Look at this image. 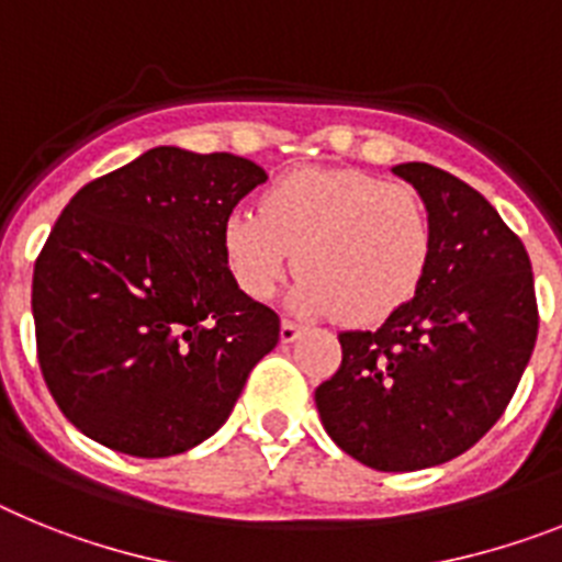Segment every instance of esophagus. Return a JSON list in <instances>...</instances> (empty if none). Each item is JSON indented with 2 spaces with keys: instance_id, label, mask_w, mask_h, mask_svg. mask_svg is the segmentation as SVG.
Masks as SVG:
<instances>
[{
  "instance_id": "obj_1",
  "label": "esophagus",
  "mask_w": 562,
  "mask_h": 562,
  "mask_svg": "<svg viewBox=\"0 0 562 562\" xmlns=\"http://www.w3.org/2000/svg\"><path fill=\"white\" fill-rule=\"evenodd\" d=\"M300 334H302V325H296V322H291V319H282V325H280V341H282V345L294 341Z\"/></svg>"
}]
</instances>
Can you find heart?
Masks as SVG:
<instances>
[{"label": "heart", "mask_w": 562, "mask_h": 562, "mask_svg": "<svg viewBox=\"0 0 562 562\" xmlns=\"http://www.w3.org/2000/svg\"><path fill=\"white\" fill-rule=\"evenodd\" d=\"M223 257L251 300H271L294 266L288 305L302 316L379 322L413 300L429 262V221L416 192L362 169H300L234 209Z\"/></svg>", "instance_id": "b5f03b06"}]
</instances>
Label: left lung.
I'll list each match as a JSON object with an SVG mask.
<instances>
[{
    "label": "left lung",
    "mask_w": 562,
    "mask_h": 562,
    "mask_svg": "<svg viewBox=\"0 0 562 562\" xmlns=\"http://www.w3.org/2000/svg\"><path fill=\"white\" fill-rule=\"evenodd\" d=\"M429 221L413 300L375 330H345L341 364L316 387L322 427L379 472H416L467 452L501 418L538 339L524 243L490 200L438 166L398 164Z\"/></svg>",
    "instance_id": "8db88e82"
}]
</instances>
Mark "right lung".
<instances>
[{"label": "right lung", "instance_id": "right-lung-1", "mask_svg": "<svg viewBox=\"0 0 562 562\" xmlns=\"http://www.w3.org/2000/svg\"><path fill=\"white\" fill-rule=\"evenodd\" d=\"M268 175L232 153L155 146L78 189L33 268L42 375L67 422L169 458L232 416L280 316L234 282L223 223Z\"/></svg>", "mask_w": 562, "mask_h": 562}]
</instances>
